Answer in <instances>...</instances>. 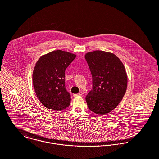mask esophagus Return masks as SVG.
I'll return each instance as SVG.
<instances>
[{"label": "esophagus", "mask_w": 159, "mask_h": 159, "mask_svg": "<svg viewBox=\"0 0 159 159\" xmlns=\"http://www.w3.org/2000/svg\"><path fill=\"white\" fill-rule=\"evenodd\" d=\"M83 92H79L78 93L74 94V95H73V96H74V97H77V96H83Z\"/></svg>", "instance_id": "esophagus-1"}]
</instances>
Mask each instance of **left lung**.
<instances>
[{
  "mask_svg": "<svg viewBox=\"0 0 159 159\" xmlns=\"http://www.w3.org/2000/svg\"><path fill=\"white\" fill-rule=\"evenodd\" d=\"M92 76V90L86 97L89 109L97 114L109 113L120 102L127 86L124 64L113 53L94 51L85 54Z\"/></svg>",
  "mask_w": 159,
  "mask_h": 159,
  "instance_id": "8db88e82",
  "label": "left lung"
}]
</instances>
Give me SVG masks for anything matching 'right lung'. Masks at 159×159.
<instances>
[{"mask_svg":"<svg viewBox=\"0 0 159 159\" xmlns=\"http://www.w3.org/2000/svg\"><path fill=\"white\" fill-rule=\"evenodd\" d=\"M76 55L56 50L40 57L33 71V86L37 98L46 108L56 111L67 108L70 94L65 86V71Z\"/></svg>","mask_w":159,"mask_h":159,"instance_id":"obj_1","label":"right lung"}]
</instances>
